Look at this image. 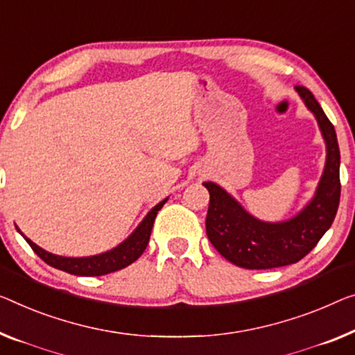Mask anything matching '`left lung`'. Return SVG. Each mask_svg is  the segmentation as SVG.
<instances>
[{"mask_svg": "<svg viewBox=\"0 0 355 355\" xmlns=\"http://www.w3.org/2000/svg\"><path fill=\"white\" fill-rule=\"evenodd\" d=\"M296 91L315 114L327 144V162L314 199L303 211L284 223H264L236 202L218 184L205 182L210 202L205 230L220 255L245 269H271L293 264L304 258L330 228L340 205V146L335 127L313 92L304 86Z\"/></svg>", "mask_w": 355, "mask_h": 355, "instance_id": "obj_1", "label": "left lung"}]
</instances>
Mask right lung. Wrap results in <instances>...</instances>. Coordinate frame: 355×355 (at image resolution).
<instances>
[{"label":"right lung","instance_id":"add662e5","mask_svg":"<svg viewBox=\"0 0 355 355\" xmlns=\"http://www.w3.org/2000/svg\"><path fill=\"white\" fill-rule=\"evenodd\" d=\"M166 202L167 199H164L162 202L156 205V207H153L151 211H148L145 220L139 225V228L132 232L129 239H125L123 244L113 248V250L102 253V255L86 258H68L52 255V253L42 250L41 247L33 244L30 239H26L22 232H20V234L25 237V241L28 242V245L31 248H33L36 255H38L42 261L49 264V266L60 269V271H65L68 274H75V276H103V274L119 271V269L129 266V264L134 263L137 258L141 257L148 242H150L153 223H155L157 211L161 210V207Z\"/></svg>","mask_w":355,"mask_h":355}]
</instances>
